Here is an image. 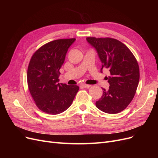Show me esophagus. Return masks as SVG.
Segmentation results:
<instances>
[{"label": "esophagus", "instance_id": "obj_1", "mask_svg": "<svg viewBox=\"0 0 158 158\" xmlns=\"http://www.w3.org/2000/svg\"><path fill=\"white\" fill-rule=\"evenodd\" d=\"M80 86L83 87V88H88L91 87V85L85 84H80Z\"/></svg>", "mask_w": 158, "mask_h": 158}]
</instances>
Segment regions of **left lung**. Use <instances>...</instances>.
Returning a JSON list of instances; mask_svg holds the SVG:
<instances>
[{"label": "left lung", "instance_id": "1", "mask_svg": "<svg viewBox=\"0 0 158 158\" xmlns=\"http://www.w3.org/2000/svg\"><path fill=\"white\" fill-rule=\"evenodd\" d=\"M86 40L96 49L103 69L110 72V85L95 106L103 112L116 114L125 109L135 96L140 79L138 62L128 47L110 37H88Z\"/></svg>", "mask_w": 158, "mask_h": 158}]
</instances>
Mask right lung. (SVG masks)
Listing matches in <instances>:
<instances>
[{
    "label": "right lung",
    "mask_w": 158,
    "mask_h": 158,
    "mask_svg": "<svg viewBox=\"0 0 158 158\" xmlns=\"http://www.w3.org/2000/svg\"><path fill=\"white\" fill-rule=\"evenodd\" d=\"M75 38L52 41L38 49L30 59L27 73L28 89L36 106L47 114L66 111L79 87L59 83L60 69Z\"/></svg>",
    "instance_id": "1"
}]
</instances>
